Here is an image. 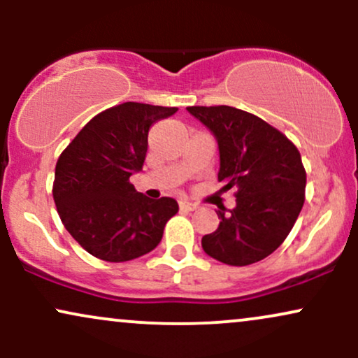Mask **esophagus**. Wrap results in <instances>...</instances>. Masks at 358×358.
Here are the masks:
<instances>
[{"instance_id":"obj_1","label":"esophagus","mask_w":358,"mask_h":358,"mask_svg":"<svg viewBox=\"0 0 358 358\" xmlns=\"http://www.w3.org/2000/svg\"><path fill=\"white\" fill-rule=\"evenodd\" d=\"M178 205H180V208H182V210H187V212L196 210V208H199V205L190 202V200H180Z\"/></svg>"}]
</instances>
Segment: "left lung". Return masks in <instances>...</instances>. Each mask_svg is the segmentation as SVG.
<instances>
[{"instance_id":"obj_1","label":"left lung","mask_w":358,"mask_h":358,"mask_svg":"<svg viewBox=\"0 0 358 358\" xmlns=\"http://www.w3.org/2000/svg\"><path fill=\"white\" fill-rule=\"evenodd\" d=\"M219 143V182L236 190V207L217 212L215 232L202 237L208 256L249 266L285 242L305 203L306 171L298 148L261 117L231 106L187 108Z\"/></svg>"}]
</instances>
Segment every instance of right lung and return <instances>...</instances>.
<instances>
[{
  "instance_id": "obj_1",
  "label": "right lung",
  "mask_w": 358,
  "mask_h": 358,
  "mask_svg": "<svg viewBox=\"0 0 358 358\" xmlns=\"http://www.w3.org/2000/svg\"><path fill=\"white\" fill-rule=\"evenodd\" d=\"M176 108L124 102L94 116L62 151L53 200L62 224L79 244L108 262L151 252L178 212L170 196L151 200L129 176L143 168L148 131Z\"/></svg>"
}]
</instances>
